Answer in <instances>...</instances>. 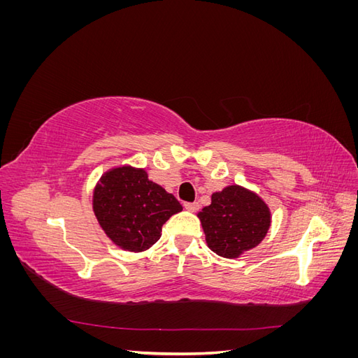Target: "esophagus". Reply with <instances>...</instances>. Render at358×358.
<instances>
[{
    "label": "esophagus",
    "mask_w": 358,
    "mask_h": 358,
    "mask_svg": "<svg viewBox=\"0 0 358 358\" xmlns=\"http://www.w3.org/2000/svg\"><path fill=\"white\" fill-rule=\"evenodd\" d=\"M185 209L189 210V212H197L200 209V204L197 201L194 203H185Z\"/></svg>",
    "instance_id": "esophagus-1"
}]
</instances>
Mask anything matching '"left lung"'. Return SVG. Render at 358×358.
<instances>
[{"label": "left lung", "instance_id": "1", "mask_svg": "<svg viewBox=\"0 0 358 358\" xmlns=\"http://www.w3.org/2000/svg\"><path fill=\"white\" fill-rule=\"evenodd\" d=\"M197 216L206 243L224 258H237L262 243L272 222L266 201L241 185L212 194V203Z\"/></svg>", "mask_w": 358, "mask_h": 358}]
</instances>
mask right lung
Returning a JSON list of instances; mask_svg holds the SVG:
<instances>
[{
    "label": "right lung",
    "mask_w": 358,
    "mask_h": 358,
    "mask_svg": "<svg viewBox=\"0 0 358 358\" xmlns=\"http://www.w3.org/2000/svg\"><path fill=\"white\" fill-rule=\"evenodd\" d=\"M92 209L116 246L143 252L158 242L162 225L182 206L173 194L149 180L145 169L121 166L107 170L96 182Z\"/></svg>",
    "instance_id": "1"
}]
</instances>
